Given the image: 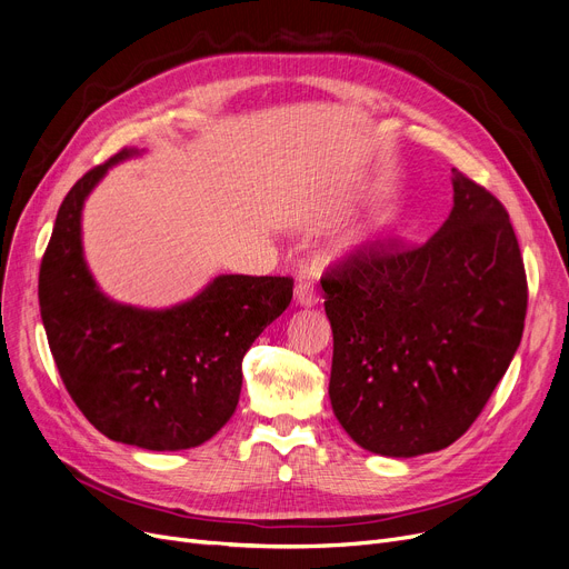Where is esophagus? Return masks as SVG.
Wrapping results in <instances>:
<instances>
[{"label":"esophagus","instance_id":"34e87169","mask_svg":"<svg viewBox=\"0 0 569 569\" xmlns=\"http://www.w3.org/2000/svg\"><path fill=\"white\" fill-rule=\"evenodd\" d=\"M295 305H300V307L318 305V292H316L311 281H297L295 283Z\"/></svg>","mask_w":569,"mask_h":569}]
</instances>
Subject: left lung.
Returning a JSON list of instances; mask_svg holds the SVG:
<instances>
[{"label":"left lung","mask_w":569,"mask_h":569,"mask_svg":"<svg viewBox=\"0 0 569 569\" xmlns=\"http://www.w3.org/2000/svg\"><path fill=\"white\" fill-rule=\"evenodd\" d=\"M452 187L429 242H373L320 279L332 410L373 455H429L461 438L521 343L528 283L510 214L457 168Z\"/></svg>","instance_id":"obj_1"}]
</instances>
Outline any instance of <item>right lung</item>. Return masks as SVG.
<instances>
[{"label": "right lung", "instance_id": "1", "mask_svg": "<svg viewBox=\"0 0 569 569\" xmlns=\"http://www.w3.org/2000/svg\"><path fill=\"white\" fill-rule=\"evenodd\" d=\"M122 149L84 172L59 207L41 260L39 305L50 352L73 403L110 440L174 452L212 438L242 392V360L292 300L290 277H217L163 311L117 305L82 256L84 198Z\"/></svg>", "mask_w": 569, "mask_h": 569}]
</instances>
